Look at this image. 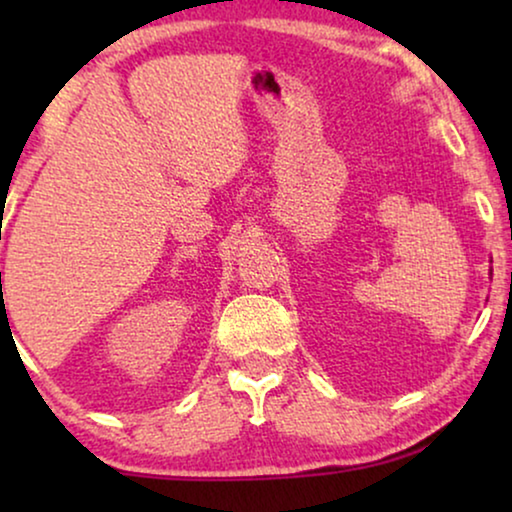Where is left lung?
<instances>
[{
    "mask_svg": "<svg viewBox=\"0 0 512 512\" xmlns=\"http://www.w3.org/2000/svg\"><path fill=\"white\" fill-rule=\"evenodd\" d=\"M489 275H492V272H489Z\"/></svg>",
    "mask_w": 512,
    "mask_h": 512,
    "instance_id": "left-lung-1",
    "label": "left lung"
}]
</instances>
